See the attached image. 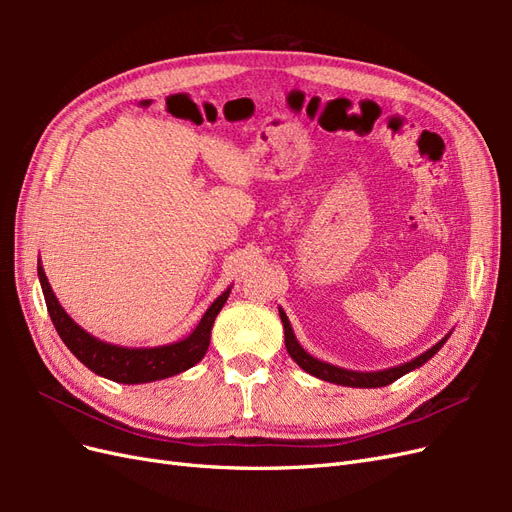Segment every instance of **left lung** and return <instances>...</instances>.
Masks as SVG:
<instances>
[{
  "label": "left lung",
  "instance_id": "1",
  "mask_svg": "<svg viewBox=\"0 0 512 512\" xmlns=\"http://www.w3.org/2000/svg\"><path fill=\"white\" fill-rule=\"evenodd\" d=\"M280 318H282V324H284L286 350L292 356L294 363H297L303 371H307L309 376L320 378L324 382H333V384H339V386H352V389H380V386H386V384L395 382L397 378L406 376L408 371L423 367L433 354H438V350L446 344V339L451 337V333H453L451 331L448 335H444L436 346H431L423 354L414 356V359L408 361V363H401L397 367L380 369V371H354V369H344V367L331 365L327 361H320V359H316V356L305 352V348L299 344V339L294 337L292 324H290V320H288V316H286V312H284L282 307H280Z\"/></svg>",
  "mask_w": 512,
  "mask_h": 512
}]
</instances>
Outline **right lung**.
<instances>
[{
	"instance_id": "right-lung-1",
	"label": "right lung",
	"mask_w": 512,
	"mask_h": 512,
	"mask_svg": "<svg viewBox=\"0 0 512 512\" xmlns=\"http://www.w3.org/2000/svg\"><path fill=\"white\" fill-rule=\"evenodd\" d=\"M38 280L42 286L46 309H49V316L55 324V329L59 337L64 339L68 350L87 369L94 371V374L119 384H145V382L164 380L194 367L198 361H203V356L209 350L215 316L220 314V309L224 307L230 294V286H228L220 297L209 305L205 316L196 324V329L188 337L179 339V342L151 346V348H128V346H117L111 342H102V339H98L96 335L87 333L81 324H76L57 301L49 280H46V273L42 269L40 260H38Z\"/></svg>"
}]
</instances>
